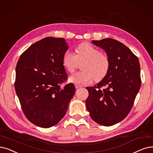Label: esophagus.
Instances as JSON below:
<instances>
[{
  "label": "esophagus",
  "mask_w": 153,
  "mask_h": 153,
  "mask_svg": "<svg viewBox=\"0 0 153 153\" xmlns=\"http://www.w3.org/2000/svg\"><path fill=\"white\" fill-rule=\"evenodd\" d=\"M75 87L76 89H79V88H82V86L81 85H78V84H76L75 85Z\"/></svg>",
  "instance_id": "obj_1"
}]
</instances>
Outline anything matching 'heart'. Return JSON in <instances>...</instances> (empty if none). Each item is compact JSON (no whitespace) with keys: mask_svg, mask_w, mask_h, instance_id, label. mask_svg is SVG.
<instances>
[{"mask_svg":"<svg viewBox=\"0 0 153 153\" xmlns=\"http://www.w3.org/2000/svg\"><path fill=\"white\" fill-rule=\"evenodd\" d=\"M82 71L74 73L69 77V81L77 84L91 81H100L108 74L110 62L108 57L100 53L91 44L84 42L76 49V54L69 51L64 52L62 58L63 67L66 71L72 72L78 62H81Z\"/></svg>","mask_w":153,"mask_h":153,"instance_id":"b5f03b06","label":"heart"}]
</instances>
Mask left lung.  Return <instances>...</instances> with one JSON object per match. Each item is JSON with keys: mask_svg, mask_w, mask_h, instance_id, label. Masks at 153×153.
<instances>
[{"mask_svg": "<svg viewBox=\"0 0 153 153\" xmlns=\"http://www.w3.org/2000/svg\"><path fill=\"white\" fill-rule=\"evenodd\" d=\"M102 49L110 62L108 74L94 87L85 88L86 108L96 123L111 126L123 121L133 105L141 87L138 58L124 44L113 39L92 41ZM106 88L101 90L100 88Z\"/></svg>", "mask_w": 153, "mask_h": 153, "instance_id": "left-lung-1", "label": "left lung"}]
</instances>
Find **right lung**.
<instances>
[{"instance_id":"obj_1","label":"right lung","mask_w":153,"mask_h":153,"mask_svg":"<svg viewBox=\"0 0 153 153\" xmlns=\"http://www.w3.org/2000/svg\"><path fill=\"white\" fill-rule=\"evenodd\" d=\"M69 46L64 38L45 37L22 53L16 66L15 89L25 116L44 128L57 124L65 115L76 89L67 79L62 58Z\"/></svg>"}]
</instances>
